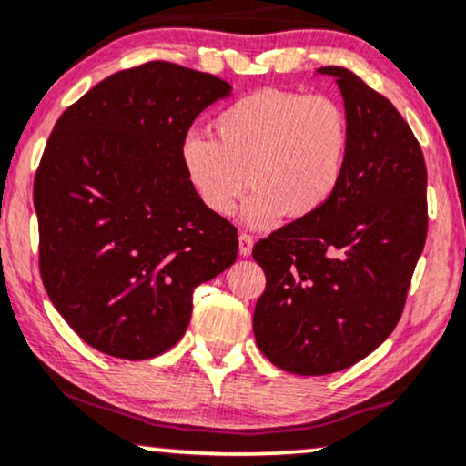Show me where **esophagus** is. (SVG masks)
<instances>
[{"mask_svg":"<svg viewBox=\"0 0 466 466\" xmlns=\"http://www.w3.org/2000/svg\"><path fill=\"white\" fill-rule=\"evenodd\" d=\"M251 249H254V238L249 234H240L238 237V254L243 258L251 256Z\"/></svg>","mask_w":466,"mask_h":466,"instance_id":"34e87169","label":"esophagus"}]
</instances>
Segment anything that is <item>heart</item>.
I'll list each match as a JSON object with an SVG mask.
<instances>
[{
  "label": "heart",
  "instance_id": "obj_1",
  "mask_svg": "<svg viewBox=\"0 0 466 466\" xmlns=\"http://www.w3.org/2000/svg\"><path fill=\"white\" fill-rule=\"evenodd\" d=\"M214 138L188 132L179 162L206 210L232 215L249 184L243 218L271 228L289 215L306 218L329 204L343 182L351 126L343 106L323 95L256 91L226 106Z\"/></svg>",
  "mask_w": 466,
  "mask_h": 466
}]
</instances>
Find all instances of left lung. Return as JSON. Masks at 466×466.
I'll use <instances>...</instances> for the list:
<instances>
[{
    "label": "left lung",
    "mask_w": 466,
    "mask_h": 466,
    "mask_svg": "<svg viewBox=\"0 0 466 466\" xmlns=\"http://www.w3.org/2000/svg\"><path fill=\"white\" fill-rule=\"evenodd\" d=\"M317 73L336 77L350 116L345 177L317 215L254 248L267 276L256 343L297 375L343 371L389 339L428 237V171L408 123L345 66Z\"/></svg>",
    "instance_id": "8db88e82"
}]
</instances>
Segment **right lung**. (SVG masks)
<instances>
[{
  "label": "right lung",
  "mask_w": 466,
  "mask_h": 466,
  "mask_svg": "<svg viewBox=\"0 0 466 466\" xmlns=\"http://www.w3.org/2000/svg\"><path fill=\"white\" fill-rule=\"evenodd\" d=\"M229 95L221 77L154 60L56 121L35 177L41 278L102 354H165L187 332L195 287L237 260V229L204 208L179 162L199 112Z\"/></svg>",
  "instance_id": "1"
}]
</instances>
